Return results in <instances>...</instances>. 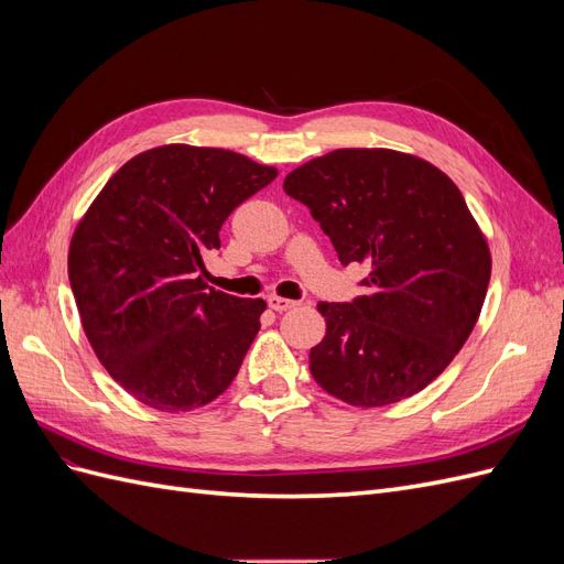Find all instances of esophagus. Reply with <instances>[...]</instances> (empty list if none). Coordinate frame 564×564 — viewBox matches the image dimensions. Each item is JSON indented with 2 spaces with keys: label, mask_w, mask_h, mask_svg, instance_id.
Wrapping results in <instances>:
<instances>
[{
  "label": "esophagus",
  "mask_w": 564,
  "mask_h": 564,
  "mask_svg": "<svg viewBox=\"0 0 564 564\" xmlns=\"http://www.w3.org/2000/svg\"><path fill=\"white\" fill-rule=\"evenodd\" d=\"M268 305L272 311H278V313H284V311H289V308H294V305H299L296 301H292V299H282V296H270L268 299Z\"/></svg>",
  "instance_id": "obj_1"
}]
</instances>
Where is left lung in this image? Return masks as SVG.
Listing matches in <instances>:
<instances>
[{
  "instance_id": "1",
  "label": "left lung",
  "mask_w": 564,
  "mask_h": 564,
  "mask_svg": "<svg viewBox=\"0 0 564 564\" xmlns=\"http://www.w3.org/2000/svg\"><path fill=\"white\" fill-rule=\"evenodd\" d=\"M284 193L311 209L340 263L369 268L367 296L317 303L327 334L311 348L313 379L362 409L416 395L464 348L491 275L456 183L409 152L340 148L286 174Z\"/></svg>"
}]
</instances>
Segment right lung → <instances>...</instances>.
Segmentation results:
<instances>
[{"mask_svg":"<svg viewBox=\"0 0 564 564\" xmlns=\"http://www.w3.org/2000/svg\"><path fill=\"white\" fill-rule=\"evenodd\" d=\"M278 169L224 148L160 145L131 158L77 224L67 278L110 377L160 412L214 402L259 334L263 299L207 289L202 253Z\"/></svg>","mask_w":564,"mask_h":564,"instance_id":"obj_1","label":"right lung"}]
</instances>
